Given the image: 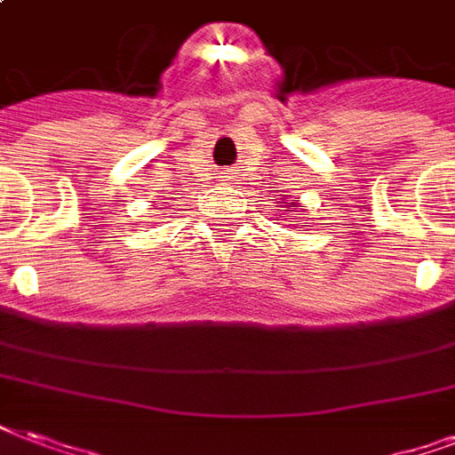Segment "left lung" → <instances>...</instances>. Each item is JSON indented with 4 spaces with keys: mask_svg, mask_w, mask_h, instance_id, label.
Here are the masks:
<instances>
[{
    "mask_svg": "<svg viewBox=\"0 0 455 455\" xmlns=\"http://www.w3.org/2000/svg\"><path fill=\"white\" fill-rule=\"evenodd\" d=\"M280 204H283V206H285V211H288V208H296L299 207V204H297V201H280ZM299 213H305V208H300L299 212H297V215Z\"/></svg>",
    "mask_w": 455,
    "mask_h": 455,
    "instance_id": "left-lung-1",
    "label": "left lung"
}]
</instances>
